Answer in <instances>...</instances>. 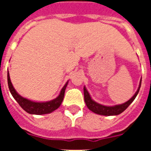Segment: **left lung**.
I'll list each match as a JSON object with an SVG mask.
<instances>
[{"label":"left lung","instance_id":"obj_1","mask_svg":"<svg viewBox=\"0 0 151 151\" xmlns=\"http://www.w3.org/2000/svg\"><path fill=\"white\" fill-rule=\"evenodd\" d=\"M141 81H142V79H140V81H139L138 89L131 99L122 104H118V105L115 106H105L96 103V101L92 99L89 92H88L85 86H84V97H85V102L86 103V106L91 111L95 114H97L104 115V116H114V115L120 114L126 110L127 107L133 102L134 99H136V96L138 95L139 88L141 87Z\"/></svg>","mask_w":151,"mask_h":151}]
</instances>
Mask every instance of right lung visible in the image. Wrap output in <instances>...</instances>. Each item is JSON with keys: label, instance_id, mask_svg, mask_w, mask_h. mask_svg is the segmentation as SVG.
<instances>
[{"label": "right lung", "instance_id": "right-lung-1", "mask_svg": "<svg viewBox=\"0 0 151 151\" xmlns=\"http://www.w3.org/2000/svg\"><path fill=\"white\" fill-rule=\"evenodd\" d=\"M8 85L9 90H10L11 94L12 95L13 98L17 101V103L20 105V106L23 109V110L27 112L28 114H37V115H41V114H50L53 112L54 110L60 106L63 100L64 94H65V90L66 88L68 85V81L65 84L63 88L61 89L59 95L55 98V99H52L50 101H47V102H36V101L30 100L27 98L22 97L20 96L15 88L13 87L12 83L11 81L10 76L8 70Z\"/></svg>", "mask_w": 151, "mask_h": 151}]
</instances>
